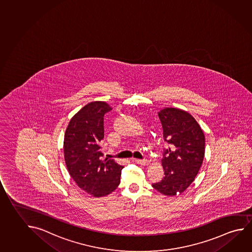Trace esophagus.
Masks as SVG:
<instances>
[{"mask_svg": "<svg viewBox=\"0 0 252 252\" xmlns=\"http://www.w3.org/2000/svg\"><path fill=\"white\" fill-rule=\"evenodd\" d=\"M135 162H137L139 165L142 166H146V165H149L150 161L148 159H135Z\"/></svg>", "mask_w": 252, "mask_h": 252, "instance_id": "esophagus-1", "label": "esophagus"}]
</instances>
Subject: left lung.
<instances>
[{"label": "left lung", "instance_id": "obj_1", "mask_svg": "<svg viewBox=\"0 0 252 252\" xmlns=\"http://www.w3.org/2000/svg\"><path fill=\"white\" fill-rule=\"evenodd\" d=\"M164 139L170 147L164 153L161 164L165 176L153 184L165 196L183 193L195 180L205 157V134L189 113L165 107L158 113Z\"/></svg>", "mask_w": 252, "mask_h": 252}]
</instances>
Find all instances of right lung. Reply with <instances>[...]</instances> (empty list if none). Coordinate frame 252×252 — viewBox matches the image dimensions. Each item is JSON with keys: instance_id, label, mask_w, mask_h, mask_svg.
<instances>
[{"instance_id": "add662e5", "label": "right lung", "mask_w": 252, "mask_h": 252, "mask_svg": "<svg viewBox=\"0 0 252 252\" xmlns=\"http://www.w3.org/2000/svg\"><path fill=\"white\" fill-rule=\"evenodd\" d=\"M112 107L93 101L82 107L68 123L64 135V159L68 173L79 188L94 197L110 194L120 184L124 166L114 159L101 160L104 115Z\"/></svg>"}]
</instances>
